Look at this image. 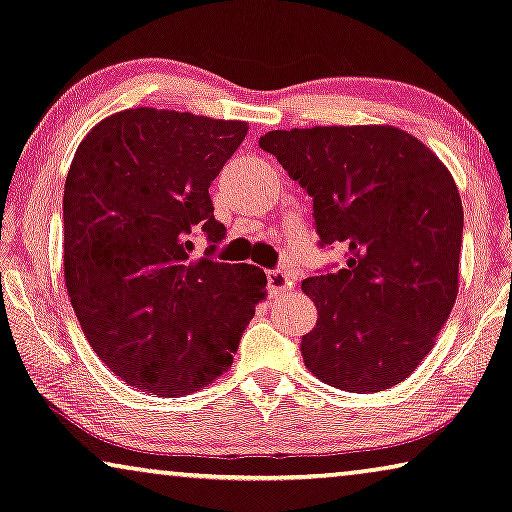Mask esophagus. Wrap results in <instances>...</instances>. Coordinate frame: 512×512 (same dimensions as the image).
<instances>
[{"label":"esophagus","instance_id":"esophagus-1","mask_svg":"<svg viewBox=\"0 0 512 512\" xmlns=\"http://www.w3.org/2000/svg\"><path fill=\"white\" fill-rule=\"evenodd\" d=\"M266 280H269V291L273 296L285 294V291H289L291 285H294V282H291V278H289V273L280 271V269L269 271V278H266Z\"/></svg>","mask_w":512,"mask_h":512}]
</instances>
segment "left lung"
Here are the masks:
<instances>
[{
	"instance_id": "1",
	"label": "left lung",
	"mask_w": 512,
	"mask_h": 512,
	"mask_svg": "<svg viewBox=\"0 0 512 512\" xmlns=\"http://www.w3.org/2000/svg\"><path fill=\"white\" fill-rule=\"evenodd\" d=\"M259 148L312 198L319 246L348 248L342 269L303 282L319 312L300 342L305 367L346 392L399 385L458 296L462 202L451 173L389 125L275 129Z\"/></svg>"
}]
</instances>
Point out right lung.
<instances>
[{"label":"right lung","mask_w":512,"mask_h":512,"mask_svg":"<svg viewBox=\"0 0 512 512\" xmlns=\"http://www.w3.org/2000/svg\"><path fill=\"white\" fill-rule=\"evenodd\" d=\"M241 120L127 109L75 152L63 191L68 296L93 351L127 385L177 399L232 367L264 296L253 264L216 262L225 225L209 186L246 139ZM206 232V257L190 237Z\"/></svg>","instance_id":"1"}]
</instances>
